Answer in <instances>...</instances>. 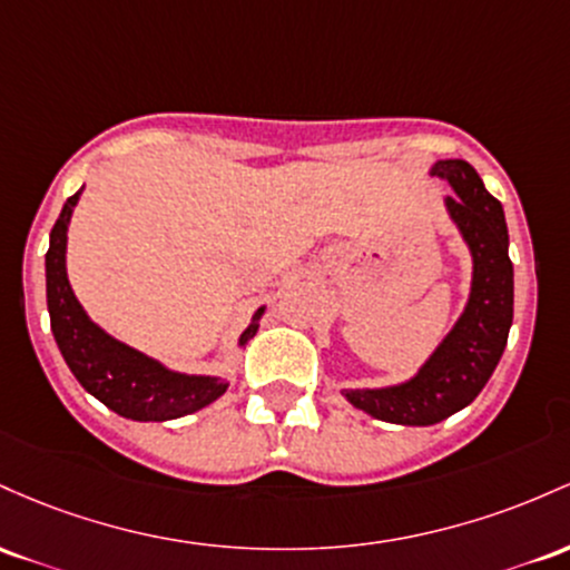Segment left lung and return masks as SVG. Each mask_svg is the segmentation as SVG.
I'll return each instance as SVG.
<instances>
[{"label":"left lung","instance_id":"left-lung-1","mask_svg":"<svg viewBox=\"0 0 570 570\" xmlns=\"http://www.w3.org/2000/svg\"><path fill=\"white\" fill-rule=\"evenodd\" d=\"M431 175L458 194L446 196L444 204L469 245L474 274L463 315L412 380L393 387L344 390L355 409L395 425H436L469 406L501 361L514 317V268L501 202L488 194L469 161H436Z\"/></svg>","mask_w":570,"mask_h":570}]
</instances>
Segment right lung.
Here are the masks:
<instances>
[{
    "label": "right lung",
    "mask_w": 570,
    "mask_h": 570,
    "mask_svg": "<svg viewBox=\"0 0 570 570\" xmlns=\"http://www.w3.org/2000/svg\"><path fill=\"white\" fill-rule=\"evenodd\" d=\"M80 194L82 188L63 204L45 255L50 331L75 380L115 414L137 423H164L213 404L226 393L228 382L220 376H196L166 368L164 363L101 331L75 298L67 279V228ZM261 315L264 306L255 312L253 323L239 336V347L255 336Z\"/></svg>",
    "instance_id": "add662e5"
}]
</instances>
